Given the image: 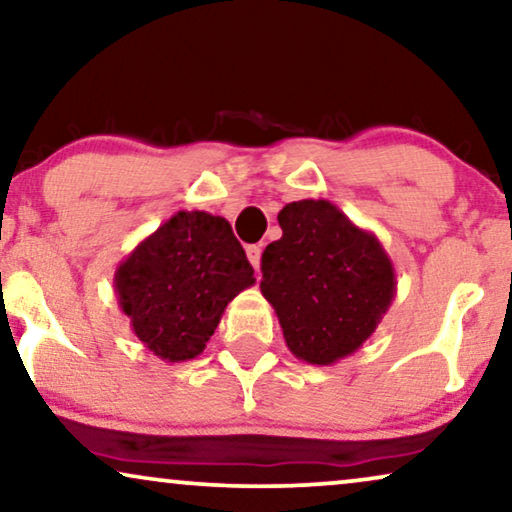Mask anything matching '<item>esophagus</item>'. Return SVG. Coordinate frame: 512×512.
<instances>
[{
	"instance_id": "esophagus-1",
	"label": "esophagus",
	"mask_w": 512,
	"mask_h": 512,
	"mask_svg": "<svg viewBox=\"0 0 512 512\" xmlns=\"http://www.w3.org/2000/svg\"><path fill=\"white\" fill-rule=\"evenodd\" d=\"M261 254H263L261 244H249L247 247V258H249V263L254 265V270L261 268Z\"/></svg>"
}]
</instances>
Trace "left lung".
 <instances>
[{
    "instance_id": "8db88e82",
    "label": "left lung",
    "mask_w": 512,
    "mask_h": 512,
    "mask_svg": "<svg viewBox=\"0 0 512 512\" xmlns=\"http://www.w3.org/2000/svg\"><path fill=\"white\" fill-rule=\"evenodd\" d=\"M277 221L282 237L263 251L261 293L291 354L333 366L361 349L387 314L394 263L375 233L328 200L289 202Z\"/></svg>"
}]
</instances>
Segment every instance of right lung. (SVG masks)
I'll return each instance as SVG.
<instances>
[{
    "label": "right lung",
    "mask_w": 512,
    "mask_h": 512,
    "mask_svg": "<svg viewBox=\"0 0 512 512\" xmlns=\"http://www.w3.org/2000/svg\"><path fill=\"white\" fill-rule=\"evenodd\" d=\"M254 268L223 216L177 212L114 272L118 305L142 345L167 363L202 354Z\"/></svg>",
    "instance_id": "right-lung-1"
}]
</instances>
